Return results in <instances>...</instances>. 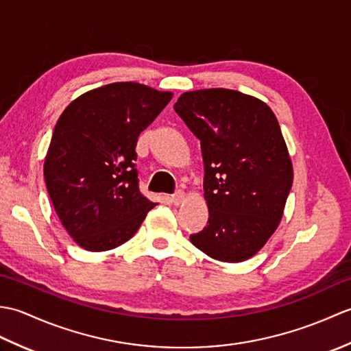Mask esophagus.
<instances>
[{
	"label": "esophagus",
	"instance_id": "1",
	"mask_svg": "<svg viewBox=\"0 0 351 351\" xmlns=\"http://www.w3.org/2000/svg\"><path fill=\"white\" fill-rule=\"evenodd\" d=\"M184 200H185V193H182V191H178L176 195L170 196V202L173 204V205H176V206L184 204Z\"/></svg>",
	"mask_w": 351,
	"mask_h": 351
}]
</instances>
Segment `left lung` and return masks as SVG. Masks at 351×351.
Listing matches in <instances>:
<instances>
[{"label": "left lung", "mask_w": 351, "mask_h": 351, "mask_svg": "<svg viewBox=\"0 0 351 351\" xmlns=\"http://www.w3.org/2000/svg\"><path fill=\"white\" fill-rule=\"evenodd\" d=\"M175 111L200 140L208 225L190 241L221 263L264 247L282 220L293 162L271 108L230 88L185 92Z\"/></svg>", "instance_id": "8db88e82"}]
</instances>
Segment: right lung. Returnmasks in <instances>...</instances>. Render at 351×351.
<instances>
[{"mask_svg":"<svg viewBox=\"0 0 351 351\" xmlns=\"http://www.w3.org/2000/svg\"><path fill=\"white\" fill-rule=\"evenodd\" d=\"M171 98L132 81L111 83L78 96L58 117L43 176L80 247L106 252L126 243L156 205L138 190L136 146Z\"/></svg>","mask_w":351,"mask_h":351,"instance_id":"add662e5","label":"right lung"}]
</instances>
